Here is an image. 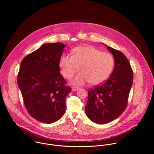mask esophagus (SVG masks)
I'll list each match as a JSON object with an SVG mask.
<instances>
[{"instance_id": "1", "label": "esophagus", "mask_w": 154, "mask_h": 154, "mask_svg": "<svg viewBox=\"0 0 154 154\" xmlns=\"http://www.w3.org/2000/svg\"><path fill=\"white\" fill-rule=\"evenodd\" d=\"M79 89V88H77V87H72V88H71V90H72V91H77V90H78Z\"/></svg>"}]
</instances>
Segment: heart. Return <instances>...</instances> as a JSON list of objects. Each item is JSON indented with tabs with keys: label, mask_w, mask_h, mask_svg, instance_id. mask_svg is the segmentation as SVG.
<instances>
[{
	"label": "heart",
	"mask_w": 154,
	"mask_h": 154,
	"mask_svg": "<svg viewBox=\"0 0 154 154\" xmlns=\"http://www.w3.org/2000/svg\"><path fill=\"white\" fill-rule=\"evenodd\" d=\"M59 66L63 76L71 79L78 70L77 74L71 80L72 85H83L89 82L97 85L105 82L110 75L114 66V59L109 52L100 51L91 45L79 46L74 48L72 55L61 56Z\"/></svg>",
	"instance_id": "obj_1"
}]
</instances>
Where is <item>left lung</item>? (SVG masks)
I'll return each instance as SVG.
<instances>
[{
  "label": "left lung",
  "mask_w": 154,
  "mask_h": 154,
  "mask_svg": "<svg viewBox=\"0 0 154 154\" xmlns=\"http://www.w3.org/2000/svg\"><path fill=\"white\" fill-rule=\"evenodd\" d=\"M114 57L115 67L109 78L88 90L85 104L87 116L92 122L105 124L117 119L125 110L133 83V72L126 56L104 44Z\"/></svg>",
  "instance_id": "8db88e82"
}]
</instances>
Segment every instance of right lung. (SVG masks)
Returning <instances> with one entry per match:
<instances>
[{"label":"right lung","mask_w":154,"mask_h":154,"mask_svg":"<svg viewBox=\"0 0 154 154\" xmlns=\"http://www.w3.org/2000/svg\"><path fill=\"white\" fill-rule=\"evenodd\" d=\"M66 45L43 44L22 61L17 85L25 106L36 120L50 124L60 119L66 112V98L71 87L60 72L59 62Z\"/></svg>","instance_id":"obj_1"}]
</instances>
